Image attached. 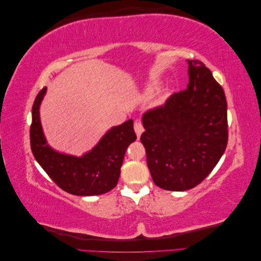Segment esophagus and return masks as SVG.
I'll use <instances>...</instances> for the list:
<instances>
[{
	"mask_svg": "<svg viewBox=\"0 0 261 261\" xmlns=\"http://www.w3.org/2000/svg\"><path fill=\"white\" fill-rule=\"evenodd\" d=\"M134 129H135L137 138L139 139L140 136H141V134H143V132H144V126H143V124H141L140 121L135 122V125H134Z\"/></svg>",
	"mask_w": 261,
	"mask_h": 261,
	"instance_id": "1",
	"label": "esophagus"
}]
</instances>
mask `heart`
Masks as SVG:
<instances>
[{
	"instance_id": "heart-1",
	"label": "heart",
	"mask_w": 261,
	"mask_h": 261,
	"mask_svg": "<svg viewBox=\"0 0 261 261\" xmlns=\"http://www.w3.org/2000/svg\"><path fill=\"white\" fill-rule=\"evenodd\" d=\"M155 90H156V88H155V87H153V86H151V87H148V88H147V91H146L147 96H148V97H151V96H153L154 92H155Z\"/></svg>"
}]
</instances>
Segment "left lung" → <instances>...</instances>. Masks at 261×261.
I'll return each mask as SVG.
<instances>
[{
	"label": "left lung",
	"mask_w": 261,
	"mask_h": 261,
	"mask_svg": "<svg viewBox=\"0 0 261 261\" xmlns=\"http://www.w3.org/2000/svg\"><path fill=\"white\" fill-rule=\"evenodd\" d=\"M187 63V88L144 114L146 130L140 137L154 184L174 192L201 183L227 144V105L222 87L202 62Z\"/></svg>",
	"instance_id": "left-lung-1"
}]
</instances>
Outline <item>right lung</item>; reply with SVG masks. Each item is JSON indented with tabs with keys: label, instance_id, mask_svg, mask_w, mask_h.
<instances>
[{
	"label": "right lung",
	"instance_id": "obj_1",
	"mask_svg": "<svg viewBox=\"0 0 261 261\" xmlns=\"http://www.w3.org/2000/svg\"><path fill=\"white\" fill-rule=\"evenodd\" d=\"M45 92L46 87L38 93L31 112L30 146L35 159L54 183L69 194L94 196L110 192L120 178L126 149L137 138L133 120L110 128L82 156L62 153L48 145L42 130L40 105Z\"/></svg>",
	"mask_w": 261,
	"mask_h": 261
}]
</instances>
